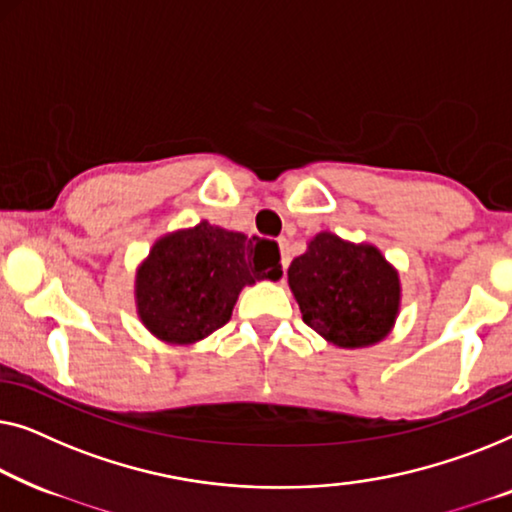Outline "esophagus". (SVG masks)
<instances>
[{
  "instance_id": "34e87169",
  "label": "esophagus",
  "mask_w": 512,
  "mask_h": 512,
  "mask_svg": "<svg viewBox=\"0 0 512 512\" xmlns=\"http://www.w3.org/2000/svg\"><path fill=\"white\" fill-rule=\"evenodd\" d=\"M278 246H280V262H283V269L287 271V266H290V241L287 239H280L278 241Z\"/></svg>"
}]
</instances>
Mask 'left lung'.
<instances>
[{
	"instance_id": "8db88e82",
	"label": "left lung",
	"mask_w": 512,
	"mask_h": 512,
	"mask_svg": "<svg viewBox=\"0 0 512 512\" xmlns=\"http://www.w3.org/2000/svg\"><path fill=\"white\" fill-rule=\"evenodd\" d=\"M301 318L338 348L378 343L399 311V276L373 246L318 234L287 269Z\"/></svg>"
}]
</instances>
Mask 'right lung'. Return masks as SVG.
Returning <instances> with one entry per match:
<instances>
[{"instance_id":"obj_1","label":"right lung","mask_w":512,"mask_h":512,"mask_svg":"<svg viewBox=\"0 0 512 512\" xmlns=\"http://www.w3.org/2000/svg\"><path fill=\"white\" fill-rule=\"evenodd\" d=\"M280 276L278 246L199 222L155 243L136 278V304L162 341L194 343L227 325L243 285Z\"/></svg>"}]
</instances>
